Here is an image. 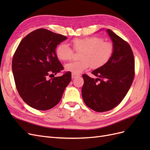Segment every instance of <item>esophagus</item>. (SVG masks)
Masks as SVG:
<instances>
[{
	"label": "esophagus",
	"mask_w": 150,
	"mask_h": 150,
	"mask_svg": "<svg viewBox=\"0 0 150 150\" xmlns=\"http://www.w3.org/2000/svg\"><path fill=\"white\" fill-rule=\"evenodd\" d=\"M80 75H78V74H72V76H71V77H72V79H74L75 78H76V77H78V76H79Z\"/></svg>",
	"instance_id": "esophagus-1"
}]
</instances>
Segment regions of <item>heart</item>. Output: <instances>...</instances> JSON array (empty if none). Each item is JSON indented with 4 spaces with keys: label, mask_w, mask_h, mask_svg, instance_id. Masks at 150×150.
<instances>
[{
    "label": "heart",
    "mask_w": 150,
    "mask_h": 150,
    "mask_svg": "<svg viewBox=\"0 0 150 150\" xmlns=\"http://www.w3.org/2000/svg\"><path fill=\"white\" fill-rule=\"evenodd\" d=\"M71 46L79 54V61L65 65V69L72 74H78L91 66L92 69L101 67L110 59L113 52L112 45L98 37L76 38L71 41ZM59 59L62 61L71 60L73 51L65 43H61L56 50Z\"/></svg>",
    "instance_id": "1"
}]
</instances>
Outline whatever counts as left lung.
I'll return each instance as SVG.
<instances>
[{"label": "left lung", "mask_w": 150, "mask_h": 150, "mask_svg": "<svg viewBox=\"0 0 150 150\" xmlns=\"http://www.w3.org/2000/svg\"><path fill=\"white\" fill-rule=\"evenodd\" d=\"M112 42L110 59L92 74L98 78L83 74L82 96L89 108L97 112L110 111L125 97L134 77V59L128 42L110 29L106 30ZM98 80L100 81L97 83Z\"/></svg>", "instance_id": "8db88e82"}]
</instances>
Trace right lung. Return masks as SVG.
Here are the masks:
<instances>
[{
	"instance_id": "right-lung-1",
	"label": "right lung",
	"mask_w": 150,
	"mask_h": 150,
	"mask_svg": "<svg viewBox=\"0 0 150 150\" xmlns=\"http://www.w3.org/2000/svg\"><path fill=\"white\" fill-rule=\"evenodd\" d=\"M67 38L45 29L27 35L18 46L12 59V72L20 96L29 106L47 110L60 101L71 81V72L47 79L62 71L56 49Z\"/></svg>"
}]
</instances>
